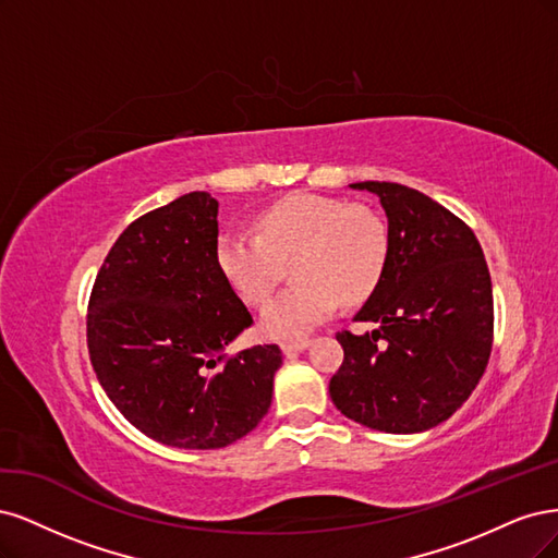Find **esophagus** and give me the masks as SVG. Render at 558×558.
I'll list each match as a JSON object with an SVG mask.
<instances>
[{
    "label": "esophagus",
    "mask_w": 558,
    "mask_h": 558,
    "mask_svg": "<svg viewBox=\"0 0 558 558\" xmlns=\"http://www.w3.org/2000/svg\"><path fill=\"white\" fill-rule=\"evenodd\" d=\"M308 345H311V340H308V338H301V340H292V343H282L280 348H282V352H284L287 356H292V354H296V352H303Z\"/></svg>",
    "instance_id": "obj_1"
}]
</instances>
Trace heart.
Returning a JSON list of instances; mask_svg holds the SVG:
<instances>
[{
	"mask_svg": "<svg viewBox=\"0 0 558 558\" xmlns=\"http://www.w3.org/2000/svg\"><path fill=\"white\" fill-rule=\"evenodd\" d=\"M257 229L222 231L215 241V264L243 301L262 305L274 294L284 264L294 262V284L262 313L266 336L308 333L338 308V301L362 303L383 280L389 233L380 215L366 206L292 194L268 206Z\"/></svg>",
	"mask_w": 558,
	"mask_h": 558,
	"instance_id": "heart-1",
	"label": "heart"
}]
</instances>
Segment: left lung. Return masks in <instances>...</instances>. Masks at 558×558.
<instances>
[{
	"instance_id": "8db88e82",
	"label": "left lung",
	"mask_w": 558,
	"mask_h": 558,
	"mask_svg": "<svg viewBox=\"0 0 558 558\" xmlns=\"http://www.w3.org/2000/svg\"><path fill=\"white\" fill-rule=\"evenodd\" d=\"M380 199L389 259L354 322L336 333L345 359L329 393L345 417L385 434H422L449 420L487 368L494 294L471 227L430 196L399 183H352Z\"/></svg>"
}]
</instances>
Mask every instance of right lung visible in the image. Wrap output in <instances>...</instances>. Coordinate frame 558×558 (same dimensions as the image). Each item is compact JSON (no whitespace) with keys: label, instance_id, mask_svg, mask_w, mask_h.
Here are the masks:
<instances>
[{"label":"right lung","instance_id":"obj_1","mask_svg":"<svg viewBox=\"0 0 558 558\" xmlns=\"http://www.w3.org/2000/svg\"><path fill=\"white\" fill-rule=\"evenodd\" d=\"M218 202L190 192L120 233L87 308V350L106 397L148 438L218 449L271 408L278 345L225 348L253 325L215 264Z\"/></svg>","mask_w":558,"mask_h":558}]
</instances>
